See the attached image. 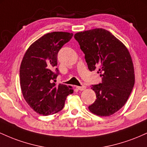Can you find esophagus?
Listing matches in <instances>:
<instances>
[{
  "mask_svg": "<svg viewBox=\"0 0 147 147\" xmlns=\"http://www.w3.org/2000/svg\"><path fill=\"white\" fill-rule=\"evenodd\" d=\"M77 88L79 90H84L86 88V86H77Z\"/></svg>",
  "mask_w": 147,
  "mask_h": 147,
  "instance_id": "1",
  "label": "esophagus"
}]
</instances>
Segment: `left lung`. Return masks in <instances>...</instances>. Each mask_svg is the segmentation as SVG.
I'll return each instance as SVG.
<instances>
[{
    "instance_id": "1",
    "label": "left lung",
    "mask_w": 147,
    "mask_h": 147,
    "mask_svg": "<svg viewBox=\"0 0 147 147\" xmlns=\"http://www.w3.org/2000/svg\"><path fill=\"white\" fill-rule=\"evenodd\" d=\"M90 71L97 70L102 82L92 85L95 102L88 106L92 113L109 116L121 109L135 84L131 57L127 48L107 30L97 28L75 34Z\"/></svg>"
}]
</instances>
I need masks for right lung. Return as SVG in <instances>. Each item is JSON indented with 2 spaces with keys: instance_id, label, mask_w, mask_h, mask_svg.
Listing matches in <instances>:
<instances>
[{
  "instance_id": "right-lung-1",
  "label": "right lung",
  "mask_w": 147,
  "mask_h": 147,
  "mask_svg": "<svg viewBox=\"0 0 147 147\" xmlns=\"http://www.w3.org/2000/svg\"><path fill=\"white\" fill-rule=\"evenodd\" d=\"M73 34L53 32L43 35L30 46L20 67V84L23 97L35 112L43 115L63 109L70 86L55 84L60 75L57 54Z\"/></svg>"
}]
</instances>
